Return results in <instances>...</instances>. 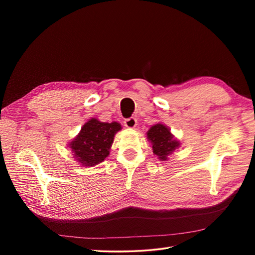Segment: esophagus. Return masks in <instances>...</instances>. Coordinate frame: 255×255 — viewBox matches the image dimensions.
I'll return each mask as SVG.
<instances>
[{
    "instance_id": "1",
    "label": "esophagus",
    "mask_w": 255,
    "mask_h": 255,
    "mask_svg": "<svg viewBox=\"0 0 255 255\" xmlns=\"http://www.w3.org/2000/svg\"><path fill=\"white\" fill-rule=\"evenodd\" d=\"M125 126L127 127V128H134L136 126H137V120H136V118H134V117H130V118H128V119H126L125 120Z\"/></svg>"
}]
</instances>
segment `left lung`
<instances>
[{
    "instance_id": "8db88e82",
    "label": "left lung",
    "mask_w": 255,
    "mask_h": 255,
    "mask_svg": "<svg viewBox=\"0 0 255 255\" xmlns=\"http://www.w3.org/2000/svg\"><path fill=\"white\" fill-rule=\"evenodd\" d=\"M146 136L152 143L153 153L156 154L161 160H166L169 154H171L180 145L179 141L173 139L169 128L160 123L153 126L148 130Z\"/></svg>"
}]
</instances>
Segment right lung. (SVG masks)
Returning <instances> with one entry per match:
<instances>
[{
    "instance_id": "1",
    "label": "right lung",
    "mask_w": 255,
    "mask_h": 255,
    "mask_svg": "<svg viewBox=\"0 0 255 255\" xmlns=\"http://www.w3.org/2000/svg\"><path fill=\"white\" fill-rule=\"evenodd\" d=\"M120 128L118 122L106 123L90 119L70 143L75 158L82 165L89 167L102 163L109 156L114 136Z\"/></svg>"
}]
</instances>
